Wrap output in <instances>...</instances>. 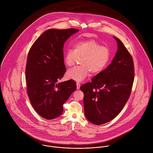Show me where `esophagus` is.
<instances>
[{
  "label": "esophagus",
  "mask_w": 153,
  "mask_h": 153,
  "mask_svg": "<svg viewBox=\"0 0 153 153\" xmlns=\"http://www.w3.org/2000/svg\"><path fill=\"white\" fill-rule=\"evenodd\" d=\"M80 87H81L80 83L79 82H77L76 83V88H77V89H79L80 88Z\"/></svg>",
  "instance_id": "obj_1"
}]
</instances>
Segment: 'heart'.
Instances as JSON below:
<instances>
[{
	"mask_svg": "<svg viewBox=\"0 0 153 153\" xmlns=\"http://www.w3.org/2000/svg\"><path fill=\"white\" fill-rule=\"evenodd\" d=\"M111 57L109 48L101 45L94 39H83L76 41L74 48H69L64 55V62L68 66L74 65L80 58L81 65L69 69L66 77L78 82L82 81L90 71L98 74L108 65Z\"/></svg>",
	"mask_w": 153,
	"mask_h": 153,
	"instance_id": "1",
	"label": "heart"
}]
</instances>
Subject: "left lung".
<instances>
[{"label":"left lung","instance_id":"obj_1","mask_svg":"<svg viewBox=\"0 0 153 153\" xmlns=\"http://www.w3.org/2000/svg\"><path fill=\"white\" fill-rule=\"evenodd\" d=\"M114 38L118 50L111 64L80 87L84 94L85 117L95 125L107 123L120 114L130 96L134 82L131 54L118 38Z\"/></svg>","mask_w":153,"mask_h":153}]
</instances>
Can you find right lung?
<instances>
[{
  "label": "right lung",
  "instance_id": "1",
  "mask_svg": "<svg viewBox=\"0 0 153 153\" xmlns=\"http://www.w3.org/2000/svg\"><path fill=\"white\" fill-rule=\"evenodd\" d=\"M78 30L74 28L48 29L29 49L25 70L27 93L33 108L46 120L62 114L64 104L76 88L73 79L57 82L66 72L64 43Z\"/></svg>",
  "mask_w": 153,
  "mask_h": 153
}]
</instances>
